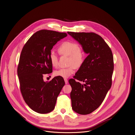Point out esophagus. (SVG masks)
Listing matches in <instances>:
<instances>
[{
    "label": "esophagus",
    "mask_w": 135,
    "mask_h": 135,
    "mask_svg": "<svg viewBox=\"0 0 135 135\" xmlns=\"http://www.w3.org/2000/svg\"><path fill=\"white\" fill-rule=\"evenodd\" d=\"M64 80H65V84H68V80L67 78H65L64 79Z\"/></svg>",
    "instance_id": "1"
}]
</instances>
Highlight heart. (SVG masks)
I'll list each match as a JSON object with an SVG mask.
<instances>
[{
	"mask_svg": "<svg viewBox=\"0 0 135 135\" xmlns=\"http://www.w3.org/2000/svg\"><path fill=\"white\" fill-rule=\"evenodd\" d=\"M58 51L60 55L69 57L68 65L69 66L60 68L56 70L54 74L56 76L68 78L74 73L75 68H78L83 64L85 58V52L78 43L70 41L62 43L58 48ZM49 58L51 64L54 67L57 66L58 58L54 51L50 52Z\"/></svg>",
	"mask_w": 135,
	"mask_h": 135,
	"instance_id": "b5f03b06",
	"label": "heart"
}]
</instances>
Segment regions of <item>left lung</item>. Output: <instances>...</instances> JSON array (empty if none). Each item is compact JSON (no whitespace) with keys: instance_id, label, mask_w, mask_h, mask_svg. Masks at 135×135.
Instances as JSON below:
<instances>
[{"instance_id":"left-lung-1","label":"left lung","mask_w":135,"mask_h":135,"mask_svg":"<svg viewBox=\"0 0 135 135\" xmlns=\"http://www.w3.org/2000/svg\"><path fill=\"white\" fill-rule=\"evenodd\" d=\"M67 33L88 54L74 78L69 80L73 110L80 114H88L100 107L111 87L112 52L103 38L95 33Z\"/></svg>"}]
</instances>
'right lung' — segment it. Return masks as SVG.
<instances>
[{"label": "right lung", "mask_w": 135, "mask_h": 135, "mask_svg": "<svg viewBox=\"0 0 135 135\" xmlns=\"http://www.w3.org/2000/svg\"><path fill=\"white\" fill-rule=\"evenodd\" d=\"M66 33L42 30L35 32L24 46L17 68L23 98L28 106L41 114L55 109L57 98L65 83L62 77H55L44 81V74L52 72L49 54L53 47Z\"/></svg>", "instance_id": "1"}]
</instances>
